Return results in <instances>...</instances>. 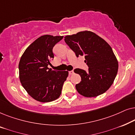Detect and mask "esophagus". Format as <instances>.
Here are the masks:
<instances>
[{
  "label": "esophagus",
  "mask_w": 135,
  "mask_h": 135,
  "mask_svg": "<svg viewBox=\"0 0 135 135\" xmlns=\"http://www.w3.org/2000/svg\"><path fill=\"white\" fill-rule=\"evenodd\" d=\"M69 75H73V74H74V71H69Z\"/></svg>",
  "instance_id": "34e87169"
}]
</instances>
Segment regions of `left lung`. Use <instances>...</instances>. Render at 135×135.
I'll return each mask as SVG.
<instances>
[{
  "label": "left lung",
  "mask_w": 135,
  "mask_h": 135,
  "mask_svg": "<svg viewBox=\"0 0 135 135\" xmlns=\"http://www.w3.org/2000/svg\"><path fill=\"white\" fill-rule=\"evenodd\" d=\"M65 42L77 57L85 56L88 71L74 69L81 77L75 88L85 97H96L106 92L113 84L119 64L110 46L100 37L89 31L64 37Z\"/></svg>",
  "instance_id": "left-lung-1"
}]
</instances>
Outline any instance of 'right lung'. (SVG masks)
Instances as JSON below:
<instances>
[{"label": "right lung", "mask_w": 135, "mask_h": 135, "mask_svg": "<svg viewBox=\"0 0 135 135\" xmlns=\"http://www.w3.org/2000/svg\"><path fill=\"white\" fill-rule=\"evenodd\" d=\"M63 36L44 35L26 49L19 62V77L22 86L32 98L42 103L58 99L61 93L68 71L48 68L54 58L53 48Z\"/></svg>", "instance_id": "right-lung-1"}]
</instances>
